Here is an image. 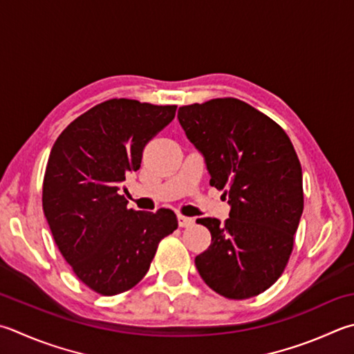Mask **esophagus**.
Returning a JSON list of instances; mask_svg holds the SVG:
<instances>
[{
    "label": "esophagus",
    "mask_w": 354,
    "mask_h": 354,
    "mask_svg": "<svg viewBox=\"0 0 354 354\" xmlns=\"http://www.w3.org/2000/svg\"><path fill=\"white\" fill-rule=\"evenodd\" d=\"M178 224H179V227H189V226H192V224H194V218L178 215Z\"/></svg>",
    "instance_id": "34e87169"
}]
</instances>
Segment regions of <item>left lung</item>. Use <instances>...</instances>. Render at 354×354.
I'll return each mask as SVG.
<instances>
[{"instance_id": "1", "label": "left lung", "mask_w": 354, "mask_h": 354, "mask_svg": "<svg viewBox=\"0 0 354 354\" xmlns=\"http://www.w3.org/2000/svg\"><path fill=\"white\" fill-rule=\"evenodd\" d=\"M179 124L203 153L210 185L224 190V224L199 218L212 243L195 259L199 275L223 297L266 291L283 274L304 212L301 167L279 124L234 97L181 106Z\"/></svg>"}]
</instances>
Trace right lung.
I'll use <instances>...</instances> for the list:
<instances>
[{
  "label": "right lung",
  "instance_id": "1",
  "mask_svg": "<svg viewBox=\"0 0 354 354\" xmlns=\"http://www.w3.org/2000/svg\"><path fill=\"white\" fill-rule=\"evenodd\" d=\"M176 105L110 99L62 131L43 179V212L77 279L102 295L144 279L159 241L178 227L170 209L140 212L120 195L145 145L175 118Z\"/></svg>",
  "mask_w": 354,
  "mask_h": 354
}]
</instances>
